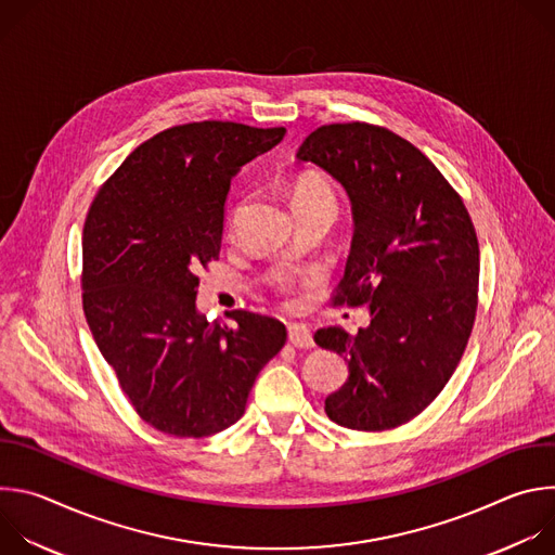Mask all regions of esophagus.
Listing matches in <instances>:
<instances>
[{
    "label": "esophagus",
    "instance_id": "esophagus-1",
    "mask_svg": "<svg viewBox=\"0 0 555 555\" xmlns=\"http://www.w3.org/2000/svg\"><path fill=\"white\" fill-rule=\"evenodd\" d=\"M287 338L296 349H311L313 347V338H311V334L305 325H289L287 327Z\"/></svg>",
    "mask_w": 555,
    "mask_h": 555
}]
</instances>
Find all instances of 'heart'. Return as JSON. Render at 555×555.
Listing matches in <instances>:
<instances>
[{
    "label": "heart",
    "instance_id": "obj_1",
    "mask_svg": "<svg viewBox=\"0 0 555 555\" xmlns=\"http://www.w3.org/2000/svg\"><path fill=\"white\" fill-rule=\"evenodd\" d=\"M292 202L296 204H309V202H325V204H334L336 206V193L332 189V184L319 176V173H300L296 176L294 184H292ZM244 210V204H240L232 212L230 223L240 217V212ZM276 289L287 294L292 289V281L289 279H279L276 281Z\"/></svg>",
    "mask_w": 555,
    "mask_h": 555
}]
</instances>
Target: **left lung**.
<instances>
[{"instance_id": "left-lung-1", "label": "left lung", "mask_w": 555, "mask_h": 555, "mask_svg": "<svg viewBox=\"0 0 555 555\" xmlns=\"http://www.w3.org/2000/svg\"><path fill=\"white\" fill-rule=\"evenodd\" d=\"M349 193L353 242L332 305H369L371 325L349 336L319 330L349 377L325 400L338 426L364 433L417 417L452 377L479 305V240L461 195L402 135L371 122H332L300 144Z\"/></svg>"}]
</instances>
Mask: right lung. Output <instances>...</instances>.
<instances>
[{
    "label": "right lung",
    "instance_id": "right-lung-1",
    "mask_svg": "<svg viewBox=\"0 0 555 555\" xmlns=\"http://www.w3.org/2000/svg\"><path fill=\"white\" fill-rule=\"evenodd\" d=\"M285 127L202 120L135 146L99 189L83 225V311L142 422L202 439L242 420L259 371L283 349L272 315L197 313L199 270L219 259L232 176Z\"/></svg>",
    "mask_w": 555,
    "mask_h": 555
}]
</instances>
